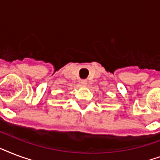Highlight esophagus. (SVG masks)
Returning <instances> with one entry per match:
<instances>
[{
  "mask_svg": "<svg viewBox=\"0 0 160 160\" xmlns=\"http://www.w3.org/2000/svg\"><path fill=\"white\" fill-rule=\"evenodd\" d=\"M87 82H88L87 80H82L81 81H80V84H81V85H83V86H85V85H87Z\"/></svg>",
  "mask_w": 160,
  "mask_h": 160,
  "instance_id": "34e87169",
  "label": "esophagus"
}]
</instances>
